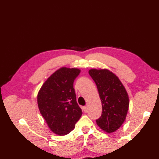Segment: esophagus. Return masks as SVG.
I'll return each instance as SVG.
<instances>
[{
	"mask_svg": "<svg viewBox=\"0 0 159 159\" xmlns=\"http://www.w3.org/2000/svg\"><path fill=\"white\" fill-rule=\"evenodd\" d=\"M83 110H84V111H85V113L88 112V106H84V107H83Z\"/></svg>",
	"mask_w": 159,
	"mask_h": 159,
	"instance_id": "1",
	"label": "esophagus"
}]
</instances>
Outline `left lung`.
I'll return each mask as SVG.
<instances>
[{
	"label": "left lung",
	"instance_id": "left-lung-1",
	"mask_svg": "<svg viewBox=\"0 0 159 159\" xmlns=\"http://www.w3.org/2000/svg\"><path fill=\"white\" fill-rule=\"evenodd\" d=\"M98 91L102 103V114L96 124L104 132H114L122 125L129 108L127 92L114 73L106 69L89 71Z\"/></svg>",
	"mask_w": 159,
	"mask_h": 159
}]
</instances>
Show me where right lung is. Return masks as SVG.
Wrapping results in <instances>:
<instances>
[{
    "label": "right lung",
    "instance_id": "add662e5",
    "mask_svg": "<svg viewBox=\"0 0 159 159\" xmlns=\"http://www.w3.org/2000/svg\"><path fill=\"white\" fill-rule=\"evenodd\" d=\"M80 72L77 68H60L43 83L37 96L40 114L49 129L59 136L72 131L82 115L74 88Z\"/></svg>",
    "mask_w": 159,
    "mask_h": 159
}]
</instances>
